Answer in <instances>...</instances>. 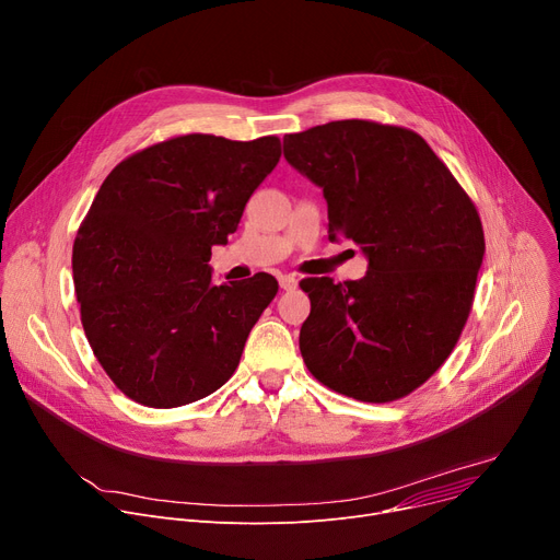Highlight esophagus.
<instances>
[{"label":"esophagus","instance_id":"34e87169","mask_svg":"<svg viewBox=\"0 0 560 560\" xmlns=\"http://www.w3.org/2000/svg\"><path fill=\"white\" fill-rule=\"evenodd\" d=\"M278 282H280V289H282V291H293V289L298 287V278L291 276V273H289V276H280Z\"/></svg>","mask_w":560,"mask_h":560}]
</instances>
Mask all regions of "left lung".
Returning <instances> with one entry per match:
<instances>
[{
  "label": "left lung",
  "mask_w": 560,
  "mask_h": 560,
  "mask_svg": "<svg viewBox=\"0 0 560 560\" xmlns=\"http://www.w3.org/2000/svg\"><path fill=\"white\" fill-rule=\"evenodd\" d=\"M284 159L323 188L329 240L368 257L361 280L300 282V354L327 388L397 401L433 376L466 325L485 257L476 203L412 130L331 120L284 137Z\"/></svg>",
  "instance_id": "1"
}]
</instances>
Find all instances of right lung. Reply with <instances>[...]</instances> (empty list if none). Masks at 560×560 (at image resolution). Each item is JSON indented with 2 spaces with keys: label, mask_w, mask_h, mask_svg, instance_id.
Segmentation results:
<instances>
[{
  "label": "right lung",
  "mask_w": 560,
  "mask_h": 560,
  "mask_svg": "<svg viewBox=\"0 0 560 560\" xmlns=\"http://www.w3.org/2000/svg\"><path fill=\"white\" fill-rule=\"evenodd\" d=\"M280 139L186 135L120 161L73 242L90 346L116 388L150 408L212 395L233 376L278 280L214 284L210 248L280 161Z\"/></svg>",
  "instance_id": "right-lung-1"
}]
</instances>
